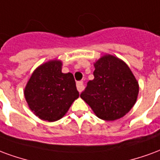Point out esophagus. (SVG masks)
<instances>
[{"instance_id": "esophagus-1", "label": "esophagus", "mask_w": 160, "mask_h": 160, "mask_svg": "<svg viewBox=\"0 0 160 160\" xmlns=\"http://www.w3.org/2000/svg\"><path fill=\"white\" fill-rule=\"evenodd\" d=\"M77 88L79 92H82L84 89V86H83V82L82 81H79L77 82Z\"/></svg>"}]
</instances>
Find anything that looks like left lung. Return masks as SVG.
I'll list each match as a JSON object with an SVG mask.
<instances>
[{
    "mask_svg": "<svg viewBox=\"0 0 160 160\" xmlns=\"http://www.w3.org/2000/svg\"><path fill=\"white\" fill-rule=\"evenodd\" d=\"M93 80L80 97L99 118L113 121L128 113L139 93L138 82L123 60L111 54L94 63Z\"/></svg>",
    "mask_w": 160,
    "mask_h": 160,
    "instance_id": "8db88e82",
    "label": "left lung"
}]
</instances>
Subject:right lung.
Wrapping results in <instances>:
<instances>
[{"label": "right lung", "instance_id": "add662e5", "mask_svg": "<svg viewBox=\"0 0 160 160\" xmlns=\"http://www.w3.org/2000/svg\"><path fill=\"white\" fill-rule=\"evenodd\" d=\"M62 62L53 59L38 66L24 88L28 106L41 119L54 122L64 117L79 97L72 73H63Z\"/></svg>", "mask_w": 160, "mask_h": 160}]
</instances>
